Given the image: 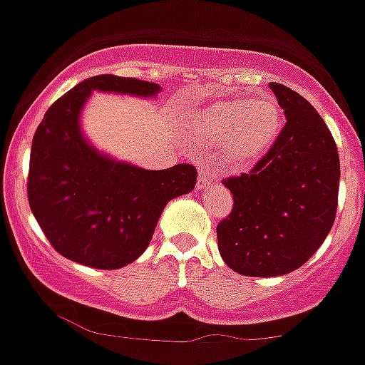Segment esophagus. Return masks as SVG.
Masks as SVG:
<instances>
[{"mask_svg":"<svg viewBox=\"0 0 365 365\" xmlns=\"http://www.w3.org/2000/svg\"><path fill=\"white\" fill-rule=\"evenodd\" d=\"M217 180H219L217 173H215L212 168L199 166V179H197L199 188H205V186H208V185H214V182H217Z\"/></svg>","mask_w":365,"mask_h":365,"instance_id":"1","label":"esophagus"}]
</instances>
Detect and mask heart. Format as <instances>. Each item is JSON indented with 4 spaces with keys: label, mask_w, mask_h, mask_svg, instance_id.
<instances>
[{
    "label": "heart",
    "mask_w": 365,
    "mask_h": 365,
    "mask_svg": "<svg viewBox=\"0 0 365 365\" xmlns=\"http://www.w3.org/2000/svg\"><path fill=\"white\" fill-rule=\"evenodd\" d=\"M283 113L270 95L219 100L195 118V131L205 143L222 148L234 164H252L265 157L278 140Z\"/></svg>",
    "instance_id": "heart-1"
}]
</instances>
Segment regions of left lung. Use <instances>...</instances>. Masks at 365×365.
<instances>
[{
	"label": "left lung",
	"mask_w": 365,
	"mask_h": 365,
	"mask_svg": "<svg viewBox=\"0 0 365 365\" xmlns=\"http://www.w3.org/2000/svg\"><path fill=\"white\" fill-rule=\"evenodd\" d=\"M269 86L287 122L252 172L222 180L234 206L217 225L222 261L254 278L283 276L311 259L333 227L340 185L338 150L324 118L287 86Z\"/></svg>",
	"instance_id": "1"
}]
</instances>
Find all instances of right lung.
<instances>
[{"mask_svg":"<svg viewBox=\"0 0 365 365\" xmlns=\"http://www.w3.org/2000/svg\"><path fill=\"white\" fill-rule=\"evenodd\" d=\"M93 91L155 98L159 83L115 74L93 76L58 98L31 148V210L56 252L93 269L130 265L148 248L164 206L190 193L192 164L144 170L96 150L80 128Z\"/></svg>","mask_w":365,"mask_h":365,"instance_id":"1","label":"right lung"}]
</instances>
